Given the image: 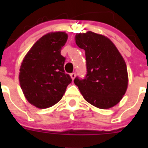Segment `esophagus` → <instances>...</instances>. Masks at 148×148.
I'll return each mask as SVG.
<instances>
[{"label": "esophagus", "mask_w": 148, "mask_h": 148, "mask_svg": "<svg viewBox=\"0 0 148 148\" xmlns=\"http://www.w3.org/2000/svg\"><path fill=\"white\" fill-rule=\"evenodd\" d=\"M75 75H76V74H75V73H72L71 74H70V76H71V78L73 79V80L74 79V78H75Z\"/></svg>", "instance_id": "obj_1"}]
</instances>
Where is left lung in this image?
<instances>
[{
  "instance_id": "8db88e82",
  "label": "left lung",
  "mask_w": 148,
  "mask_h": 148,
  "mask_svg": "<svg viewBox=\"0 0 148 148\" xmlns=\"http://www.w3.org/2000/svg\"><path fill=\"white\" fill-rule=\"evenodd\" d=\"M75 43L84 49L87 74L74 83L87 102L108 109L119 102L128 83L125 61L116 46L105 36L92 32L78 33Z\"/></svg>"
}]
</instances>
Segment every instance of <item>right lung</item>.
Returning <instances> with one entry per match:
<instances>
[{"label":"right lung","mask_w":148,"mask_h":148,"mask_svg":"<svg viewBox=\"0 0 148 148\" xmlns=\"http://www.w3.org/2000/svg\"><path fill=\"white\" fill-rule=\"evenodd\" d=\"M67 40L64 32H51L35 43L23 60L19 82L30 104L44 109L58 103L72 82L64 70L61 49Z\"/></svg>","instance_id":"right-lung-1"}]
</instances>
